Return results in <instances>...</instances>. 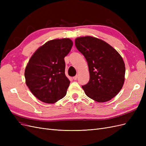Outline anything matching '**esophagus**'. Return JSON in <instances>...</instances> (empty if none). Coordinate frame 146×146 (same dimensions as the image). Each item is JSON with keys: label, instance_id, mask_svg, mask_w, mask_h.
Segmentation results:
<instances>
[{"label": "esophagus", "instance_id": "34e87169", "mask_svg": "<svg viewBox=\"0 0 146 146\" xmlns=\"http://www.w3.org/2000/svg\"><path fill=\"white\" fill-rule=\"evenodd\" d=\"M77 76H74V77H73V79H74V80H77Z\"/></svg>", "mask_w": 146, "mask_h": 146}]
</instances>
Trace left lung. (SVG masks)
<instances>
[{
	"label": "left lung",
	"instance_id": "8db88e82",
	"mask_svg": "<svg viewBox=\"0 0 146 146\" xmlns=\"http://www.w3.org/2000/svg\"><path fill=\"white\" fill-rule=\"evenodd\" d=\"M75 44L89 68L90 81L82 86L86 95L98 102L110 100L124 83L125 67L122 56L107 42L97 38L79 37Z\"/></svg>",
	"mask_w": 146,
	"mask_h": 146
}]
</instances>
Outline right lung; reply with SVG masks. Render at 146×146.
I'll return each mask as SVG.
<instances>
[{
    "instance_id": "right-lung-1",
    "label": "right lung",
    "mask_w": 146,
    "mask_h": 146,
    "mask_svg": "<svg viewBox=\"0 0 146 146\" xmlns=\"http://www.w3.org/2000/svg\"><path fill=\"white\" fill-rule=\"evenodd\" d=\"M72 46L69 38L53 39L31 56L25 69V83L39 100L54 104L66 96L70 81L65 75L64 58Z\"/></svg>"
}]
</instances>
